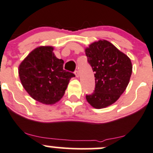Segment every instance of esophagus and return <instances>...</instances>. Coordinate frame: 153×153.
<instances>
[{"label": "esophagus", "mask_w": 153, "mask_h": 153, "mask_svg": "<svg viewBox=\"0 0 153 153\" xmlns=\"http://www.w3.org/2000/svg\"><path fill=\"white\" fill-rule=\"evenodd\" d=\"M75 76L77 77V78H78V77H79V72H78V70H75Z\"/></svg>", "instance_id": "obj_1"}]
</instances>
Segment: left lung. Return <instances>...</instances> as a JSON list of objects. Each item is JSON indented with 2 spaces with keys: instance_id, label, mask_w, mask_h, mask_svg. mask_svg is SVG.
I'll return each instance as SVG.
<instances>
[{
  "instance_id": "obj_1",
  "label": "left lung",
  "mask_w": 153,
  "mask_h": 153,
  "mask_svg": "<svg viewBox=\"0 0 153 153\" xmlns=\"http://www.w3.org/2000/svg\"><path fill=\"white\" fill-rule=\"evenodd\" d=\"M95 78V88L86 100L95 108L114 103L126 89L132 74L131 59L106 40L94 42L85 50Z\"/></svg>"
}]
</instances>
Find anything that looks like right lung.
Listing matches in <instances>:
<instances>
[{"label": "right lung", "mask_w": 153, "mask_h": 153, "mask_svg": "<svg viewBox=\"0 0 153 153\" xmlns=\"http://www.w3.org/2000/svg\"><path fill=\"white\" fill-rule=\"evenodd\" d=\"M51 46L36 48L19 66L24 89L35 100L46 105L63 97L69 81L75 75L63 69L64 61L56 57Z\"/></svg>", "instance_id": "1"}]
</instances>
